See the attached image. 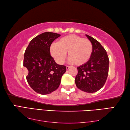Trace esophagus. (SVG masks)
Returning <instances> with one entry per match:
<instances>
[{
  "label": "esophagus",
  "mask_w": 130,
  "mask_h": 130,
  "mask_svg": "<svg viewBox=\"0 0 130 130\" xmlns=\"http://www.w3.org/2000/svg\"><path fill=\"white\" fill-rule=\"evenodd\" d=\"M70 67H69V66H67V67H66V68H67V70H69L70 69Z\"/></svg>",
  "instance_id": "obj_1"
}]
</instances>
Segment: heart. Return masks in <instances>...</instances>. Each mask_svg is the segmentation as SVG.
I'll use <instances>...</instances> for the list:
<instances>
[{
  "mask_svg": "<svg viewBox=\"0 0 130 130\" xmlns=\"http://www.w3.org/2000/svg\"><path fill=\"white\" fill-rule=\"evenodd\" d=\"M51 56L56 61L61 64L66 59L67 52L70 61L76 65H82L88 61L93 52V45L87 38L70 35L63 37L50 48Z\"/></svg>",
  "mask_w": 130,
  "mask_h": 130,
  "instance_id": "obj_1",
  "label": "heart"
}]
</instances>
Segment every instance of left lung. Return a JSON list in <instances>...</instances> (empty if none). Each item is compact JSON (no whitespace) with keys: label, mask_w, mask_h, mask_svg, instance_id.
<instances>
[{"label":"left lung","mask_w":130,"mask_h":130,"mask_svg":"<svg viewBox=\"0 0 130 130\" xmlns=\"http://www.w3.org/2000/svg\"><path fill=\"white\" fill-rule=\"evenodd\" d=\"M93 45L90 59L77 68L75 84L79 89L87 93L97 92L106 82L109 69V58L106 50L98 41L85 35Z\"/></svg>","instance_id":"8db88e82"}]
</instances>
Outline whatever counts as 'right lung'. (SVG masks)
I'll list each match as a JSON object with an SVG mask.
<instances>
[{"label":"right lung","mask_w":130,"mask_h":130,"mask_svg":"<svg viewBox=\"0 0 130 130\" xmlns=\"http://www.w3.org/2000/svg\"><path fill=\"white\" fill-rule=\"evenodd\" d=\"M60 36L53 32L42 33L30 41L24 52L23 66L28 70L27 82L41 94H48L56 90L67 71L65 66L55 62L50 51L52 42Z\"/></svg>","instance_id":"obj_1"}]
</instances>
